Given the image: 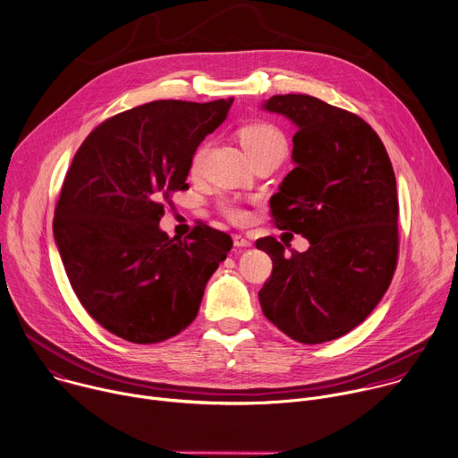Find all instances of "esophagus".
Here are the masks:
<instances>
[{
	"label": "esophagus",
	"instance_id": "1",
	"mask_svg": "<svg viewBox=\"0 0 458 458\" xmlns=\"http://www.w3.org/2000/svg\"><path fill=\"white\" fill-rule=\"evenodd\" d=\"M233 244L237 246V248H250L251 246V241L250 239H246L244 235H233Z\"/></svg>",
	"mask_w": 458,
	"mask_h": 458
}]
</instances>
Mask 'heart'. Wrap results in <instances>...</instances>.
I'll return each instance as SVG.
<instances>
[{
  "label": "heart",
  "mask_w": 458,
  "mask_h": 458,
  "mask_svg": "<svg viewBox=\"0 0 458 458\" xmlns=\"http://www.w3.org/2000/svg\"><path fill=\"white\" fill-rule=\"evenodd\" d=\"M241 136V141L246 148V152L250 155L251 162L260 158V157H266V155H280L284 157L285 155V148H287V141H285V136L284 132L273 125V123H267V122H255V123H250L246 127L241 129L239 132ZM205 155H207V143L199 145L194 152V157L191 160V171L192 173H198L203 165V160H205ZM219 208L221 212L230 217L232 221H242L246 217V214L242 212V208H239L235 203L232 201H221L219 203Z\"/></svg>",
  "instance_id": "b5f03b06"
}]
</instances>
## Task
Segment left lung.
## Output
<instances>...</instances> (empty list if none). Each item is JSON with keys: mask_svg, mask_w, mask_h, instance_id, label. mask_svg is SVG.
Returning <instances> with one entry per match:
<instances>
[{"mask_svg": "<svg viewBox=\"0 0 458 458\" xmlns=\"http://www.w3.org/2000/svg\"><path fill=\"white\" fill-rule=\"evenodd\" d=\"M264 109L298 127L296 167L269 201L275 226L301 233L311 246L285 255L275 237L255 242L273 260L260 308L294 342H331L360 326L392 282L395 174L377 132L351 111L311 95H275Z\"/></svg>", "mask_w": 458, "mask_h": 458, "instance_id": "1", "label": "left lung"}]
</instances>
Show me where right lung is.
<instances>
[{"instance_id": "1", "label": "right lung", "mask_w": 458, "mask_h": 458, "mask_svg": "<svg viewBox=\"0 0 458 458\" xmlns=\"http://www.w3.org/2000/svg\"><path fill=\"white\" fill-rule=\"evenodd\" d=\"M232 102H148L104 120L75 152L54 237L82 308L122 340L160 344L187 329L232 248L228 233L205 223L183 241L158 226Z\"/></svg>"}]
</instances>
